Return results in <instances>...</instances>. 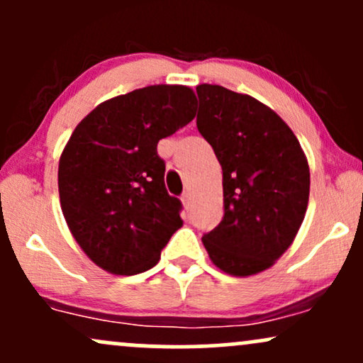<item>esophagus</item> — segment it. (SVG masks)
I'll use <instances>...</instances> for the list:
<instances>
[{"instance_id":"34e87169","label":"esophagus","mask_w":363,"mask_h":363,"mask_svg":"<svg viewBox=\"0 0 363 363\" xmlns=\"http://www.w3.org/2000/svg\"><path fill=\"white\" fill-rule=\"evenodd\" d=\"M181 199H182V203H184L186 210H189V206H191V193H189V191H186V193L181 196Z\"/></svg>"}]
</instances>
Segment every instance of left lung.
Returning a JSON list of instances; mask_svg holds the SVG:
<instances>
[{"mask_svg":"<svg viewBox=\"0 0 363 363\" xmlns=\"http://www.w3.org/2000/svg\"><path fill=\"white\" fill-rule=\"evenodd\" d=\"M196 126L223 174V218L203 234L210 259L234 277L264 272L294 242L309 203V165L277 112L220 85L196 86Z\"/></svg>","mask_w":363,"mask_h":363,"instance_id":"obj_1","label":"left lung"}]
</instances>
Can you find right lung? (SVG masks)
I'll use <instances>...</instances> for the list:
<instances>
[{
	"label": "right lung",
	"mask_w": 363,
	"mask_h": 363,
	"mask_svg": "<svg viewBox=\"0 0 363 363\" xmlns=\"http://www.w3.org/2000/svg\"><path fill=\"white\" fill-rule=\"evenodd\" d=\"M189 86L152 85L101 104L74 128L57 170L61 210L86 256L106 272L153 268L181 228L157 145L194 119Z\"/></svg>",
	"instance_id": "add662e5"
}]
</instances>
